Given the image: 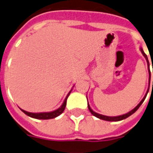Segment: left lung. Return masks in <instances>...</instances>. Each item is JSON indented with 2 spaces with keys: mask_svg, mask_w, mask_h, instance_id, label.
<instances>
[{
  "mask_svg": "<svg viewBox=\"0 0 153 153\" xmlns=\"http://www.w3.org/2000/svg\"><path fill=\"white\" fill-rule=\"evenodd\" d=\"M140 50L141 53L143 54V56H144V58L146 59V61H147V64H148V67H149V89H148V90H147V93L146 94L144 95V97H143V98L140 101V102L136 106H135L133 110H131V111H129L128 113L125 114H122V115H119V116H106V115H103V114H98V113H96L95 111H94L93 110L91 109V107H90V105H89V102H88V108H89V111L91 112V114H93L94 116H95V117H97V118H98V119H102V120H105V121H110V122H117V121H120V120H123V119H127V118H128L129 116H131L132 114H134L135 112V111H137L138 109H139V107L141 105H142V103L143 102V101H144V99H145V97H146L147 94H148V93H149V86H150V80H151V72H150V70H149V59H148V56H147V55L145 53H144V51H143V49L142 48H140ZM152 87H153V81H152Z\"/></svg>",
  "mask_w": 153,
  "mask_h": 153,
  "instance_id": "obj_1",
  "label": "left lung"
}]
</instances>
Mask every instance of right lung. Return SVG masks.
<instances>
[{
  "label": "right lung",
  "instance_id": "add662e5",
  "mask_svg": "<svg viewBox=\"0 0 153 153\" xmlns=\"http://www.w3.org/2000/svg\"><path fill=\"white\" fill-rule=\"evenodd\" d=\"M72 92V89L70 90L69 93L68 94L67 97H65L64 99V102L61 105V106L59 108H58L57 110L54 111H51V112H42V113H31V112H27V111H24V110H22L21 111H22L24 114H26V115L30 116L31 118H34V119H54L56 118L57 116H59V114H61L63 112H64V109H65V106H66V104H67V99L69 94H71Z\"/></svg>",
  "mask_w": 153,
  "mask_h": 153
}]
</instances>
